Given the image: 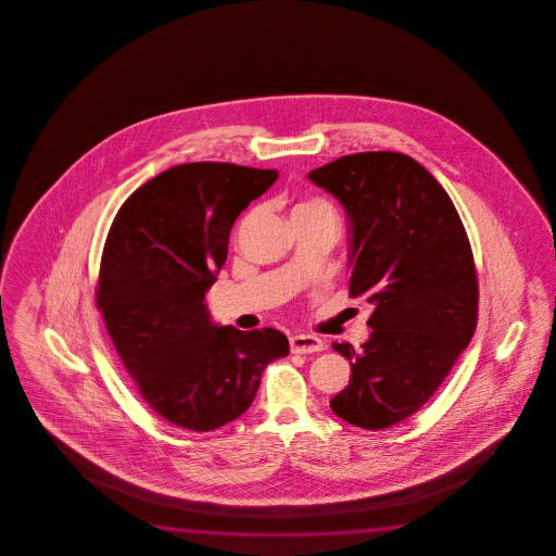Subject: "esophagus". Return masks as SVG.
<instances>
[{"label":"esophagus","instance_id":"obj_1","mask_svg":"<svg viewBox=\"0 0 556 556\" xmlns=\"http://www.w3.org/2000/svg\"><path fill=\"white\" fill-rule=\"evenodd\" d=\"M290 350L293 354H311L323 350V340L313 334H293L290 337Z\"/></svg>","mask_w":556,"mask_h":556}]
</instances>
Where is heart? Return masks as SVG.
<instances>
[{
    "mask_svg": "<svg viewBox=\"0 0 556 556\" xmlns=\"http://www.w3.org/2000/svg\"><path fill=\"white\" fill-rule=\"evenodd\" d=\"M307 216H334V207L330 206L327 200L323 198L311 197L298 200L292 207V217H307Z\"/></svg>",
    "mask_w": 556,
    "mask_h": 556,
    "instance_id": "b5f03b06",
    "label": "heart"
}]
</instances>
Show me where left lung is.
<instances>
[{
    "label": "left lung",
    "instance_id": "obj_1",
    "mask_svg": "<svg viewBox=\"0 0 556 556\" xmlns=\"http://www.w3.org/2000/svg\"><path fill=\"white\" fill-rule=\"evenodd\" d=\"M309 179L346 210L350 295L374 307L359 352L332 342L352 376L330 408L359 428L386 430L424 406L471 342L479 315L471 243L452 198L405 153L344 155Z\"/></svg>",
    "mask_w": 556,
    "mask_h": 556
}]
</instances>
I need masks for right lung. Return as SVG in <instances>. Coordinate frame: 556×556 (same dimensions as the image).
<instances>
[{
    "label": "right lung",
    "mask_w": 556,
    "mask_h": 556,
    "mask_svg": "<svg viewBox=\"0 0 556 556\" xmlns=\"http://www.w3.org/2000/svg\"><path fill=\"white\" fill-rule=\"evenodd\" d=\"M276 179V169L182 163L141 185L106 237L97 309L141 399L185 430L239 418L264 367L290 354L280 330L216 327L204 303L237 216Z\"/></svg>",
    "instance_id": "1"
}]
</instances>
